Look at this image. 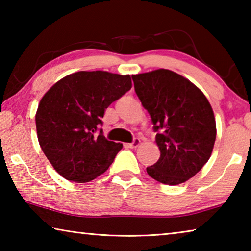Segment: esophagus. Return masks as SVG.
Listing matches in <instances>:
<instances>
[{"label":"esophagus","mask_w":251,"mask_h":251,"mask_svg":"<svg viewBox=\"0 0 251 251\" xmlns=\"http://www.w3.org/2000/svg\"><path fill=\"white\" fill-rule=\"evenodd\" d=\"M139 145H141V139H139V138H134L133 142L127 144V146L130 147V148H136V147H138Z\"/></svg>","instance_id":"34e87169"}]
</instances>
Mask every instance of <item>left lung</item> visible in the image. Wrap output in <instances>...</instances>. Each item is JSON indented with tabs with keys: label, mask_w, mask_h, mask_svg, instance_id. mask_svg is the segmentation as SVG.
Wrapping results in <instances>:
<instances>
[{
	"label": "left lung",
	"mask_w": 251,
	"mask_h": 251,
	"mask_svg": "<svg viewBox=\"0 0 251 251\" xmlns=\"http://www.w3.org/2000/svg\"><path fill=\"white\" fill-rule=\"evenodd\" d=\"M131 77L160 151L147 174L165 185L185 182L203 167L214 148L216 121L209 101L196 85L173 71L160 69Z\"/></svg>",
	"instance_id": "1"
}]
</instances>
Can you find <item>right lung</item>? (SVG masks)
<instances>
[{"mask_svg":"<svg viewBox=\"0 0 251 251\" xmlns=\"http://www.w3.org/2000/svg\"><path fill=\"white\" fill-rule=\"evenodd\" d=\"M131 88L129 75L104 71L65 76L45 93L35 115L37 138L55 171L87 182L107 171L123 144L100 130L105 109Z\"/></svg>","mask_w":251,"mask_h":251,"instance_id":"add662e5","label":"right lung"}]
</instances>
